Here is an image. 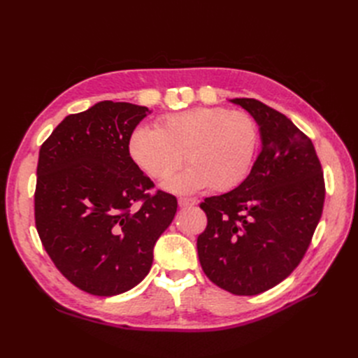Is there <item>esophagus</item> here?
Wrapping results in <instances>:
<instances>
[{
  "label": "esophagus",
  "mask_w": 358,
  "mask_h": 358,
  "mask_svg": "<svg viewBox=\"0 0 358 358\" xmlns=\"http://www.w3.org/2000/svg\"><path fill=\"white\" fill-rule=\"evenodd\" d=\"M178 203H179L180 208H192V206L196 204L197 201L194 200V199H188V197H180V199L178 200Z\"/></svg>",
  "instance_id": "esophagus-1"
}]
</instances>
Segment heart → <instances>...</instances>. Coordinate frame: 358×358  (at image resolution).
Returning a JSON list of instances; mask_svg holds the SVG:
<instances>
[{
  "instance_id": "obj_1",
  "label": "heart",
  "mask_w": 358,
  "mask_h": 358,
  "mask_svg": "<svg viewBox=\"0 0 358 358\" xmlns=\"http://www.w3.org/2000/svg\"><path fill=\"white\" fill-rule=\"evenodd\" d=\"M257 143V125L249 115L197 107L162 117L157 128H136L128 148L136 164L155 179L171 176L187 157L191 166L169 179L164 188L189 194L239 185L251 171Z\"/></svg>"
}]
</instances>
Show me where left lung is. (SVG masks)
<instances>
[{
	"label": "left lung",
	"instance_id": "1",
	"mask_svg": "<svg viewBox=\"0 0 358 358\" xmlns=\"http://www.w3.org/2000/svg\"><path fill=\"white\" fill-rule=\"evenodd\" d=\"M254 117L262 150L248 178L200 208V264L213 284L237 296L278 285L305 255L322 213L324 178L310 138L289 119L254 99H233Z\"/></svg>",
	"mask_w": 358,
	"mask_h": 358
}]
</instances>
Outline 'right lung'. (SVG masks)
Returning a JSON list of instances; mask_svg holds the SVG:
<instances>
[{"mask_svg":"<svg viewBox=\"0 0 358 358\" xmlns=\"http://www.w3.org/2000/svg\"><path fill=\"white\" fill-rule=\"evenodd\" d=\"M150 110L100 101L69 115L41 145L36 225L46 252L73 285L94 296L142 282L154 248L178 210L129 155V137ZM143 201L136 208L134 203Z\"/></svg>","mask_w":358,"mask_h":358,"instance_id":"obj_1","label":"right lung"}]
</instances>
